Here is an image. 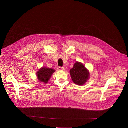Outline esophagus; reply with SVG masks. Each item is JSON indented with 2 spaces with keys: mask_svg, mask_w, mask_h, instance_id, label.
Segmentation results:
<instances>
[{
  "mask_svg": "<svg viewBox=\"0 0 128 128\" xmlns=\"http://www.w3.org/2000/svg\"><path fill=\"white\" fill-rule=\"evenodd\" d=\"M58 70L60 71H62V70H64V68L63 67H60V66H58Z\"/></svg>",
  "mask_w": 128,
  "mask_h": 128,
  "instance_id": "obj_1",
  "label": "esophagus"
}]
</instances>
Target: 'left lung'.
Wrapping results in <instances>:
<instances>
[{"instance_id":"left-lung-1","label":"left lung","mask_w":128,"mask_h":128,"mask_svg":"<svg viewBox=\"0 0 128 128\" xmlns=\"http://www.w3.org/2000/svg\"><path fill=\"white\" fill-rule=\"evenodd\" d=\"M70 74L73 82L78 85H83L90 78V73L85 66L80 62L74 64L70 70Z\"/></svg>"}]
</instances>
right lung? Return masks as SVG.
Masks as SVG:
<instances>
[{"label": "right lung", "instance_id": "right-lung-1", "mask_svg": "<svg viewBox=\"0 0 128 128\" xmlns=\"http://www.w3.org/2000/svg\"><path fill=\"white\" fill-rule=\"evenodd\" d=\"M55 72V70L53 69L46 67H42L37 72V79L40 82L47 84L53 73Z\"/></svg>", "mask_w": 128, "mask_h": 128}]
</instances>
